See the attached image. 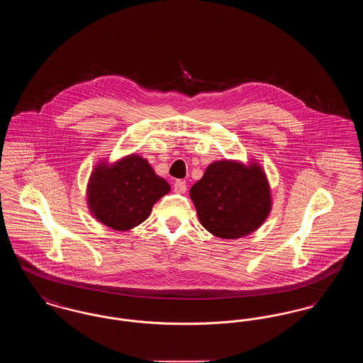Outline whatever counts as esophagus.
Segmentation results:
<instances>
[{"label": "esophagus", "instance_id": "esophagus-1", "mask_svg": "<svg viewBox=\"0 0 363 363\" xmlns=\"http://www.w3.org/2000/svg\"><path fill=\"white\" fill-rule=\"evenodd\" d=\"M174 191L175 193H179V194H184L186 189H188V185H186V182L185 181H181V179H178V181H175L174 182Z\"/></svg>", "mask_w": 363, "mask_h": 363}]
</instances>
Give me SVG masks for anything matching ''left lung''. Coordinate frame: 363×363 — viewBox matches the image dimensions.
Here are the masks:
<instances>
[{
    "instance_id": "obj_1",
    "label": "left lung",
    "mask_w": 363,
    "mask_h": 363,
    "mask_svg": "<svg viewBox=\"0 0 363 363\" xmlns=\"http://www.w3.org/2000/svg\"><path fill=\"white\" fill-rule=\"evenodd\" d=\"M201 225L212 235L235 240L256 231L268 218L271 188L259 163L237 160L211 163L190 188Z\"/></svg>"
}]
</instances>
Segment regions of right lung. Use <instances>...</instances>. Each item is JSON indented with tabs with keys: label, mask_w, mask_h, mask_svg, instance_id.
Returning a JSON list of instances; mask_svg holds the SVG:
<instances>
[{
	"label": "right lung",
	"mask_w": 363,
	"mask_h": 363,
	"mask_svg": "<svg viewBox=\"0 0 363 363\" xmlns=\"http://www.w3.org/2000/svg\"><path fill=\"white\" fill-rule=\"evenodd\" d=\"M170 191L166 179L140 155H128L108 164L101 162L86 186L89 212L104 225L128 231L141 225L159 199Z\"/></svg>",
	"instance_id": "add662e5"
}]
</instances>
